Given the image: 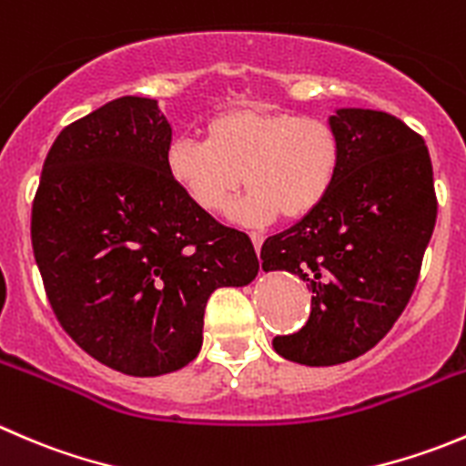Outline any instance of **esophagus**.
Wrapping results in <instances>:
<instances>
[{"label": "esophagus", "mask_w": 466, "mask_h": 466, "mask_svg": "<svg viewBox=\"0 0 466 466\" xmlns=\"http://www.w3.org/2000/svg\"><path fill=\"white\" fill-rule=\"evenodd\" d=\"M250 238H252V246H255L257 255H259V250H261V243H264V237H261L259 232H252V234H250Z\"/></svg>", "instance_id": "1"}]
</instances>
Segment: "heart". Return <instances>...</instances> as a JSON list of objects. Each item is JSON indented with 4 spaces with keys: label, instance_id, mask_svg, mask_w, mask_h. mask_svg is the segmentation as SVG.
<instances>
[{
    "label": "heart",
    "instance_id": "b5f03b06",
    "mask_svg": "<svg viewBox=\"0 0 466 466\" xmlns=\"http://www.w3.org/2000/svg\"><path fill=\"white\" fill-rule=\"evenodd\" d=\"M343 159L341 138L325 118L234 108L207 125L205 141L177 138L166 152L173 182L202 211L218 214L234 193L243 223L305 218L332 191Z\"/></svg>",
    "mask_w": 466,
    "mask_h": 466
}]
</instances>
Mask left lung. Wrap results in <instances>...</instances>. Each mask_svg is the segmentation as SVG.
Instances as JSON below:
<instances>
[{"mask_svg":"<svg viewBox=\"0 0 466 466\" xmlns=\"http://www.w3.org/2000/svg\"><path fill=\"white\" fill-rule=\"evenodd\" d=\"M339 177L319 209L261 246V268L289 270L311 291L309 320L275 337V353L332 367L371 350L403 314L437 220L428 147L403 120L337 108Z\"/></svg>","mask_w":466,"mask_h":466,"instance_id":"obj_1","label":"left lung"}]
</instances>
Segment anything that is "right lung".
I'll return each mask as SVG.
<instances>
[{
	"mask_svg": "<svg viewBox=\"0 0 466 466\" xmlns=\"http://www.w3.org/2000/svg\"><path fill=\"white\" fill-rule=\"evenodd\" d=\"M170 141L157 99H113L58 134L31 209L58 323L90 358L137 378L193 362L211 293L259 270L248 234L173 182Z\"/></svg>",
	"mask_w": 466,
	"mask_h": 466,
	"instance_id": "add662e5",
	"label": "right lung"
}]
</instances>
